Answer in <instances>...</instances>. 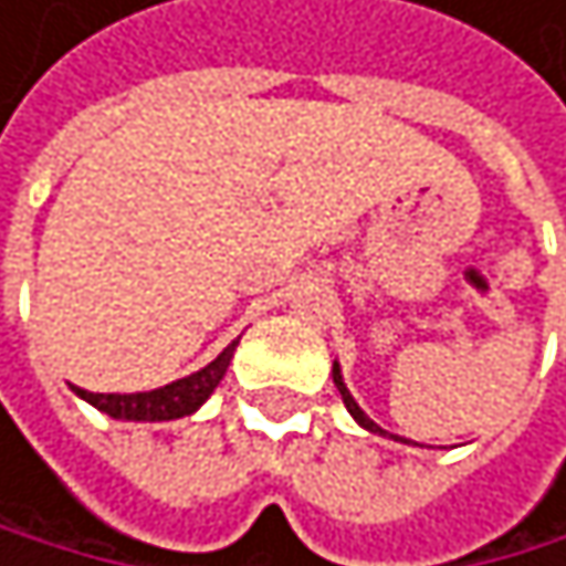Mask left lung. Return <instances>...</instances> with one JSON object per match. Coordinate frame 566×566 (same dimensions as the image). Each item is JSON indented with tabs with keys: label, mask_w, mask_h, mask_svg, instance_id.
<instances>
[{
	"label": "left lung",
	"mask_w": 566,
	"mask_h": 566,
	"mask_svg": "<svg viewBox=\"0 0 566 566\" xmlns=\"http://www.w3.org/2000/svg\"><path fill=\"white\" fill-rule=\"evenodd\" d=\"M333 384H336V390L343 394V403H346V410H349V415L356 418V424H359V428H366V431H374V434H387V431H384V428H380L377 421H369V418L363 415V407H359V403L353 400V394L346 390V384H343V369H339V363H333ZM394 441H407V438H397V434H394Z\"/></svg>",
	"instance_id": "obj_1"
}]
</instances>
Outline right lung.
<instances>
[{
    "mask_svg": "<svg viewBox=\"0 0 566 566\" xmlns=\"http://www.w3.org/2000/svg\"><path fill=\"white\" fill-rule=\"evenodd\" d=\"M237 339L197 374H189L182 380H172L159 390H145V394H91V390H77V397H84L87 403H94L101 415L115 418V421H176L186 418L192 410H200V403L217 390V384L223 380L227 366L233 359Z\"/></svg>",
    "mask_w": 566,
    "mask_h": 566,
    "instance_id": "1",
    "label": "right lung"
}]
</instances>
